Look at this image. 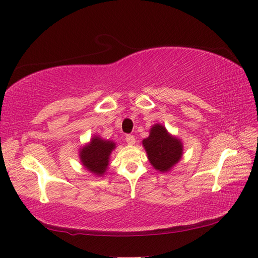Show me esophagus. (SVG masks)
Listing matches in <instances>:
<instances>
[{"instance_id":"1","label":"esophagus","mask_w":258,"mask_h":258,"mask_svg":"<svg viewBox=\"0 0 258 258\" xmlns=\"http://www.w3.org/2000/svg\"><path fill=\"white\" fill-rule=\"evenodd\" d=\"M125 141H126V143H127L128 145H133V144H135V138H134L133 135H126Z\"/></svg>"}]
</instances>
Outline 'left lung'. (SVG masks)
Returning a JSON list of instances; mask_svg holds the SVG:
<instances>
[{"mask_svg":"<svg viewBox=\"0 0 258 258\" xmlns=\"http://www.w3.org/2000/svg\"><path fill=\"white\" fill-rule=\"evenodd\" d=\"M143 145L151 164L157 171L167 172L182 157L183 145L180 141L169 135L160 124L153 126L150 136L143 141Z\"/></svg>","mask_w":258,"mask_h":258,"instance_id":"8db88e82","label":"left lung"}]
</instances>
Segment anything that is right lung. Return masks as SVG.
<instances>
[{"label":"right lung","instance_id":"right-lung-1","mask_svg":"<svg viewBox=\"0 0 258 258\" xmlns=\"http://www.w3.org/2000/svg\"><path fill=\"white\" fill-rule=\"evenodd\" d=\"M114 149L115 144L113 142L104 141L100 138H93L91 143L81 150V162L90 172L96 175H102L106 171L109 154Z\"/></svg>","mask_w":258,"mask_h":258}]
</instances>
